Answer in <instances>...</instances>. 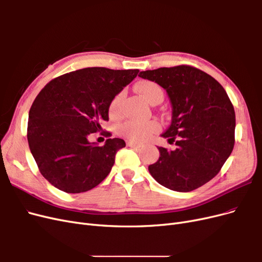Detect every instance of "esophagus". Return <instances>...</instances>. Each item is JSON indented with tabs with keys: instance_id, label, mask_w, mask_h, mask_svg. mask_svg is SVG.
Segmentation results:
<instances>
[{
	"instance_id": "esophagus-1",
	"label": "esophagus",
	"mask_w": 262,
	"mask_h": 262,
	"mask_svg": "<svg viewBox=\"0 0 262 262\" xmlns=\"http://www.w3.org/2000/svg\"><path fill=\"white\" fill-rule=\"evenodd\" d=\"M126 145L130 146V147H133V148H140L141 147L140 143H137V142H132V141L126 142Z\"/></svg>"
}]
</instances>
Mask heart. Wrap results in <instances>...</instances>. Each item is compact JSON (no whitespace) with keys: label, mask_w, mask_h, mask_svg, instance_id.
Wrapping results in <instances>:
<instances>
[{"label":"heart","mask_w":262,"mask_h":262,"mask_svg":"<svg viewBox=\"0 0 262 262\" xmlns=\"http://www.w3.org/2000/svg\"><path fill=\"white\" fill-rule=\"evenodd\" d=\"M137 91L141 94L146 101L150 102L158 95H163L162 87L152 81H141L137 84ZM122 100V93L116 95L109 105V116L117 117L120 114V106ZM158 130V123L155 121H136L130 120L124 122L120 128L119 133L125 139L134 142H141L146 140L150 134H153Z\"/></svg>","instance_id":"b5f03b06"}]
</instances>
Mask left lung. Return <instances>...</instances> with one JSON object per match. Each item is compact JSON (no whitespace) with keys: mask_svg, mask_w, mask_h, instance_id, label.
Instances as JSON below:
<instances>
[{"mask_svg":"<svg viewBox=\"0 0 262 262\" xmlns=\"http://www.w3.org/2000/svg\"><path fill=\"white\" fill-rule=\"evenodd\" d=\"M140 77L157 83L172 107L169 128L162 137L171 150L158 147L160 158L148 166L162 186L189 192L215 177L235 143V112L225 90L203 71L177 66L142 71Z\"/></svg>","mask_w":262,"mask_h":262,"instance_id":"8db88e82","label":"left lung"}]
</instances>
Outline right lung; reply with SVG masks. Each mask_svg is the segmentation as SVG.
Returning <instances> with one entry per match:
<instances>
[{"instance_id": "right-lung-1", "label": "right lung", "mask_w": 262, "mask_h": 262, "mask_svg": "<svg viewBox=\"0 0 262 262\" xmlns=\"http://www.w3.org/2000/svg\"><path fill=\"white\" fill-rule=\"evenodd\" d=\"M138 73L85 68L53 78L38 94L29 110L27 140L39 171L52 186L81 193L108 176L125 142L108 139L98 146L89 137L101 130L110 102Z\"/></svg>"}]
</instances>
